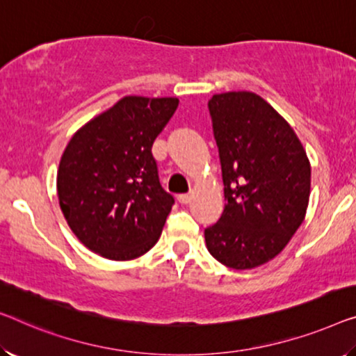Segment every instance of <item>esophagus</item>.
<instances>
[{
    "mask_svg": "<svg viewBox=\"0 0 356 356\" xmlns=\"http://www.w3.org/2000/svg\"><path fill=\"white\" fill-rule=\"evenodd\" d=\"M190 198H192V196H190V193H180V195H177L179 203H182V204H187L188 201H190Z\"/></svg>",
    "mask_w": 356,
    "mask_h": 356,
    "instance_id": "34e87169",
    "label": "esophagus"
}]
</instances>
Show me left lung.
<instances>
[{"mask_svg":"<svg viewBox=\"0 0 356 356\" xmlns=\"http://www.w3.org/2000/svg\"><path fill=\"white\" fill-rule=\"evenodd\" d=\"M225 208L204 230L211 256L235 270L272 261L304 222L310 161L299 137L261 95L214 94L208 102Z\"/></svg>","mask_w":356,"mask_h":356,"instance_id":"8db88e82","label":"left lung"}]
</instances>
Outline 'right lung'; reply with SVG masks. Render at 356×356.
Segmentation results:
<instances>
[{
    "mask_svg": "<svg viewBox=\"0 0 356 356\" xmlns=\"http://www.w3.org/2000/svg\"><path fill=\"white\" fill-rule=\"evenodd\" d=\"M177 105L176 97L127 95L68 142L59 204L78 240L99 256L131 261L160 238L174 198L161 187L152 145Z\"/></svg>",
    "mask_w": 356,
    "mask_h": 356,
    "instance_id": "obj_1",
    "label": "right lung"
}]
</instances>
